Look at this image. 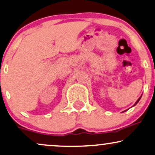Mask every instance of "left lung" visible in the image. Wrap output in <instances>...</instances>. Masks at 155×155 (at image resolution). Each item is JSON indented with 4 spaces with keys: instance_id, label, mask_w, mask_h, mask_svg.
<instances>
[{
    "instance_id": "left-lung-1",
    "label": "left lung",
    "mask_w": 155,
    "mask_h": 155,
    "mask_svg": "<svg viewBox=\"0 0 155 155\" xmlns=\"http://www.w3.org/2000/svg\"><path fill=\"white\" fill-rule=\"evenodd\" d=\"M141 96L140 97H139V99H138V100H137V102H136V103L135 104H134V105H137V104L138 103V102H139V100H140V99H141Z\"/></svg>"
}]
</instances>
